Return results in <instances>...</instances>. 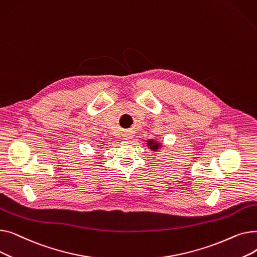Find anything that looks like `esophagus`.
<instances>
[{"mask_svg": "<svg viewBox=\"0 0 257 257\" xmlns=\"http://www.w3.org/2000/svg\"><path fill=\"white\" fill-rule=\"evenodd\" d=\"M130 139H131L130 134H126V136H125V140H130Z\"/></svg>", "mask_w": 257, "mask_h": 257, "instance_id": "esophagus-1", "label": "esophagus"}]
</instances>
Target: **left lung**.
<instances>
[{
  "label": "left lung",
  "instance_id": "left-lung-1",
  "mask_svg": "<svg viewBox=\"0 0 257 257\" xmlns=\"http://www.w3.org/2000/svg\"><path fill=\"white\" fill-rule=\"evenodd\" d=\"M147 145L150 147V149H153L154 151L158 150V149H159V147H160V144H159V143H157V142H155V141H153V140L148 141V144H147Z\"/></svg>",
  "mask_w": 257,
  "mask_h": 257
}]
</instances>
